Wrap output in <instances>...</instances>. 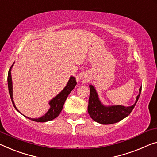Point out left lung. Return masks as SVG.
<instances>
[{
    "label": "left lung",
    "instance_id": "8db88e82",
    "mask_svg": "<svg viewBox=\"0 0 157 157\" xmlns=\"http://www.w3.org/2000/svg\"><path fill=\"white\" fill-rule=\"evenodd\" d=\"M90 94L87 108L88 113L94 121L103 125L116 123L129 116L138 101L142 90L141 86L140 88V94L137 97L136 101L132 106L128 107L123 106H104L100 102L94 87L92 85H90Z\"/></svg>",
    "mask_w": 157,
    "mask_h": 157
}]
</instances>
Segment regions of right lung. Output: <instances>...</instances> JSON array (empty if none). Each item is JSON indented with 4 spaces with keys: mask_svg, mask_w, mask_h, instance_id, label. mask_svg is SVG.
Segmentation results:
<instances>
[{
    "mask_svg": "<svg viewBox=\"0 0 157 157\" xmlns=\"http://www.w3.org/2000/svg\"><path fill=\"white\" fill-rule=\"evenodd\" d=\"M12 67H13V65H12L10 68L9 69L8 75V90H9V94H10V97L11 101L13 102V106L15 108V109L17 110V111H18L17 109L16 108V106H15V104H14L13 99V85H12V79H11V73H10V70ZM76 85H77V82H76L75 78H73V77H71L69 79L68 83L67 84L66 86L63 89V90L59 94L56 96L54 99H53L50 102H49L51 108L45 115L39 118H28L27 116L25 117H27V118L30 119V120L36 121V122H46V121H51L53 120V119L56 118V117L58 116V115H59L60 111H62L64 103L67 99V96H68L69 94L72 92V90L75 88V86Z\"/></svg>",
    "mask_w": 157,
    "mask_h": 157,
    "instance_id": "obj_1",
    "label": "right lung"
}]
</instances>
